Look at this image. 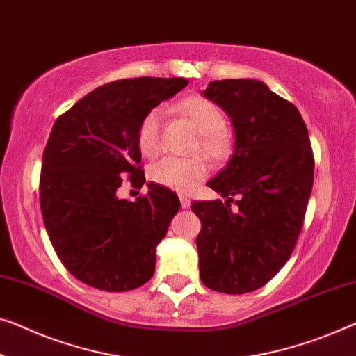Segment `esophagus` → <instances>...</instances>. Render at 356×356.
<instances>
[{"label": "esophagus", "mask_w": 356, "mask_h": 356, "mask_svg": "<svg viewBox=\"0 0 356 356\" xmlns=\"http://www.w3.org/2000/svg\"><path fill=\"white\" fill-rule=\"evenodd\" d=\"M179 202H181V207L183 209H189L191 205V200L186 194H179Z\"/></svg>", "instance_id": "esophagus-1"}]
</instances>
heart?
<instances>
[{
  "label": "heart",
  "mask_w": 356,
  "mask_h": 356,
  "mask_svg": "<svg viewBox=\"0 0 356 356\" xmlns=\"http://www.w3.org/2000/svg\"><path fill=\"white\" fill-rule=\"evenodd\" d=\"M178 109L199 133L194 151H202L210 161L223 162L233 152V138L225 130V115L213 101L204 96H188ZM161 109H151L138 127V147L144 157H156L161 152ZM209 175V163L202 156L188 159L167 157L154 163L149 178L163 188L181 191L193 189Z\"/></svg>",
  "instance_id": "1"
}]
</instances>
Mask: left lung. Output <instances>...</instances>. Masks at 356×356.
<instances>
[{"label": "left lung", "mask_w": 356, "mask_h": 356, "mask_svg": "<svg viewBox=\"0 0 356 356\" xmlns=\"http://www.w3.org/2000/svg\"><path fill=\"white\" fill-rule=\"evenodd\" d=\"M204 96L231 117L234 152L207 183L225 197L194 200L200 280L247 293L265 286L297 244L313 188L312 143L297 107L252 79L210 81Z\"/></svg>", "instance_id": "8db88e82"}]
</instances>
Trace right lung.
<instances>
[{"mask_svg": "<svg viewBox=\"0 0 356 356\" xmlns=\"http://www.w3.org/2000/svg\"><path fill=\"white\" fill-rule=\"evenodd\" d=\"M188 83L154 76L112 81L54 122L41 161V215L59 260L85 284L123 292L152 277L178 195L156 183L136 200L120 199L117 189L125 179L141 189L138 127Z\"/></svg>", "mask_w": 356, "mask_h": 356, "instance_id": "obj_1", "label": "right lung"}]
</instances>
